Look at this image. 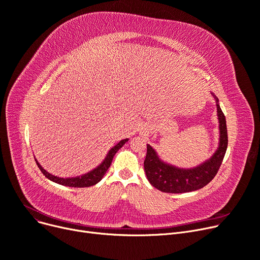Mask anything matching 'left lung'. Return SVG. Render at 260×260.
I'll return each mask as SVG.
<instances>
[{
	"label": "left lung",
	"mask_w": 260,
	"mask_h": 260,
	"mask_svg": "<svg viewBox=\"0 0 260 260\" xmlns=\"http://www.w3.org/2000/svg\"><path fill=\"white\" fill-rule=\"evenodd\" d=\"M215 99L219 123L218 148L209 159L197 167L184 169L165 162L159 158L156 151L147 145V155L144 161L145 172L150 184L166 193H186L204 188L214 178L224 157L228 147V132L225 117L222 113L219 101Z\"/></svg>",
	"instance_id": "1"
}]
</instances>
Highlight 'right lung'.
Listing matches in <instances>:
<instances>
[{
	"label": "right lung",
	"instance_id": "1",
	"mask_svg": "<svg viewBox=\"0 0 260 260\" xmlns=\"http://www.w3.org/2000/svg\"><path fill=\"white\" fill-rule=\"evenodd\" d=\"M129 141V139H125L121 140L120 142H118L113 148H111L109 150L108 153H107L106 157L104 158V160L96 167L94 168L93 170L89 171L88 173H85L83 175L80 176H74V177H57L55 175L50 174L49 172L46 171L44 168L39 164V161L36 159V162L38 165V167L40 168V170L42 171V173L47 177L48 179H50L53 182H56L58 185L62 186H66V187H73V188H85V187H91L96 185L99 181H101V179L104 177V175L106 174L107 170L109 169V167L112 162L113 156L115 155L116 152L123 147L127 142Z\"/></svg>",
	"mask_w": 260,
	"mask_h": 260
}]
</instances>
